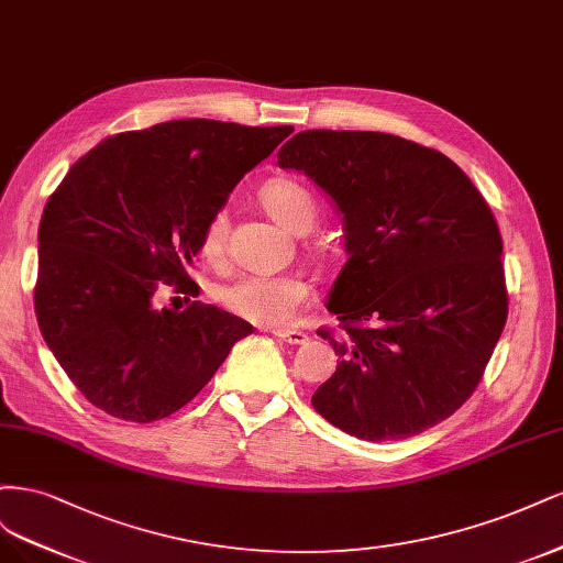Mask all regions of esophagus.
Wrapping results in <instances>:
<instances>
[{
    "instance_id": "obj_1",
    "label": "esophagus",
    "mask_w": 563,
    "mask_h": 563,
    "mask_svg": "<svg viewBox=\"0 0 563 563\" xmlns=\"http://www.w3.org/2000/svg\"><path fill=\"white\" fill-rule=\"evenodd\" d=\"M271 334L278 336L285 343H292V346H303V343L308 341V336L299 330H271Z\"/></svg>"
}]
</instances>
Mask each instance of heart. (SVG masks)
I'll return each instance as SVG.
<instances>
[{"label":"heart","instance_id":"obj_1","mask_svg":"<svg viewBox=\"0 0 563 563\" xmlns=\"http://www.w3.org/2000/svg\"><path fill=\"white\" fill-rule=\"evenodd\" d=\"M264 210L292 233L308 231L318 217V206L295 179L276 177L260 191ZM229 217L224 210H214L201 233V252L210 262L224 255ZM308 297V283L295 274H245L224 283L217 299L229 313L257 324L289 322Z\"/></svg>","mask_w":563,"mask_h":563}]
</instances>
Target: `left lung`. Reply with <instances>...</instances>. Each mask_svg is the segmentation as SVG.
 Here are the masks:
<instances>
[{
	"instance_id": "left-lung-1",
	"label": "left lung",
	"mask_w": 563,
	"mask_h": 563,
	"mask_svg": "<svg viewBox=\"0 0 563 563\" xmlns=\"http://www.w3.org/2000/svg\"><path fill=\"white\" fill-rule=\"evenodd\" d=\"M278 166L303 173L341 214L346 264L328 311L336 372L313 409L367 442L449 419L482 380L507 320L503 241L470 177L444 154L372 131H301Z\"/></svg>"
}]
</instances>
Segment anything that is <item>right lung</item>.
Masks as SVG:
<instances>
[{
	"label": "right lung",
	"mask_w": 563,
	"mask_h": 563,
	"mask_svg": "<svg viewBox=\"0 0 563 563\" xmlns=\"http://www.w3.org/2000/svg\"><path fill=\"white\" fill-rule=\"evenodd\" d=\"M292 125L177 119L119 133L81 156L40 224L34 311L48 349L90 405L152 423L183 409L252 324L187 292L208 217Z\"/></svg>",
	"instance_id": "right-lung-1"
}]
</instances>
